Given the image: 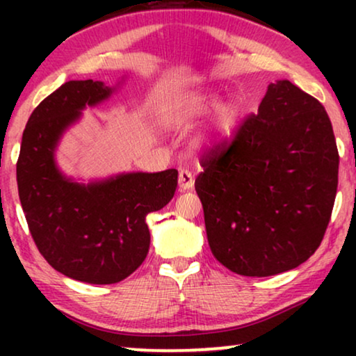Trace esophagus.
<instances>
[{"mask_svg": "<svg viewBox=\"0 0 356 356\" xmlns=\"http://www.w3.org/2000/svg\"><path fill=\"white\" fill-rule=\"evenodd\" d=\"M178 184H179V191H188L194 186V177L189 170H179L178 173Z\"/></svg>", "mask_w": 356, "mask_h": 356, "instance_id": "esophagus-1", "label": "esophagus"}]
</instances>
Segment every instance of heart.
<instances>
[{"label": "heart", "mask_w": 356, "mask_h": 356, "mask_svg": "<svg viewBox=\"0 0 356 356\" xmlns=\"http://www.w3.org/2000/svg\"><path fill=\"white\" fill-rule=\"evenodd\" d=\"M220 104V94L217 90H204L196 92L193 95H186L175 105L172 111V120L177 126H184L193 123L207 113H211L213 108H217ZM240 108L235 102H225V104L218 106L216 118L212 123L213 134L228 136L235 129Z\"/></svg>", "instance_id": "heart-1"}]
</instances>
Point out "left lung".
Segmentation results:
<instances>
[{
	"instance_id": "1",
	"label": "left lung",
	"mask_w": 356,
	"mask_h": 356,
	"mask_svg": "<svg viewBox=\"0 0 356 356\" xmlns=\"http://www.w3.org/2000/svg\"><path fill=\"white\" fill-rule=\"evenodd\" d=\"M196 178L209 246L246 277L295 269L314 254L332 213L339 152L327 111L290 81L269 84L230 144Z\"/></svg>"
}]
</instances>
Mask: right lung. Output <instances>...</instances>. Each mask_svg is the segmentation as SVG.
Masks as SVG:
<instances>
[{
    "label": "right lung",
    "mask_w": 356,
    "mask_h": 356,
    "mask_svg": "<svg viewBox=\"0 0 356 356\" xmlns=\"http://www.w3.org/2000/svg\"><path fill=\"white\" fill-rule=\"evenodd\" d=\"M102 81H70L40 102L22 134L17 189L31 235L48 264L70 279L106 285L121 282L149 252L147 213L172 201L175 168L121 173L77 183L58 168L55 152L86 106L108 99Z\"/></svg>",
    "instance_id": "1"
}]
</instances>
